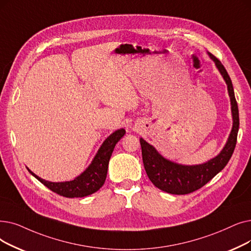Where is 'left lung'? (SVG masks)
I'll return each instance as SVG.
<instances>
[{
    "instance_id": "1",
    "label": "left lung",
    "mask_w": 251,
    "mask_h": 251,
    "mask_svg": "<svg viewBox=\"0 0 251 251\" xmlns=\"http://www.w3.org/2000/svg\"><path fill=\"white\" fill-rule=\"evenodd\" d=\"M210 58L215 62L216 68L222 74L227 85V92L230 95L233 116V128L227 141L222 151L215 158L200 165H181L171 162L162 157L156 149L140 138L141 154L146 172L150 180L155 187L173 195H186L199 190L212 179L217 173L222 171L230 161L237 143L239 130V111L235 99L233 84L222 62L211 53Z\"/></svg>"
}]
</instances>
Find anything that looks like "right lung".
<instances>
[{"mask_svg":"<svg viewBox=\"0 0 251 251\" xmlns=\"http://www.w3.org/2000/svg\"><path fill=\"white\" fill-rule=\"evenodd\" d=\"M124 129H119L108 136L97 151L93 161L89 167L87 168L79 176L74 180L63 182H51L42 179L28 168L27 170L31 176H34L44 186L50 189L52 192L67 198H81L85 196L91 195L99 191L105 181L108 162H110L112 152L116 144L125 134Z\"/></svg>","mask_w":251,"mask_h":251,"instance_id":"add662e5","label":"right lung"}]
</instances>
